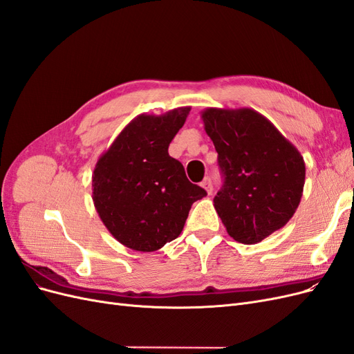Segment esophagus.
<instances>
[{
    "instance_id": "34e87169",
    "label": "esophagus",
    "mask_w": 354,
    "mask_h": 354,
    "mask_svg": "<svg viewBox=\"0 0 354 354\" xmlns=\"http://www.w3.org/2000/svg\"><path fill=\"white\" fill-rule=\"evenodd\" d=\"M201 186H202L203 189H205L209 195L212 194V189H214V187H212V180H211V177H205V178H203Z\"/></svg>"
}]
</instances>
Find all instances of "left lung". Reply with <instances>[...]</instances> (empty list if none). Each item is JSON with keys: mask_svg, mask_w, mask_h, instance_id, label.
Segmentation results:
<instances>
[{"mask_svg": "<svg viewBox=\"0 0 354 354\" xmlns=\"http://www.w3.org/2000/svg\"><path fill=\"white\" fill-rule=\"evenodd\" d=\"M202 120L223 177L214 207L234 241L261 242L298 208L306 178L303 156L252 109H207Z\"/></svg>", "mask_w": 354, "mask_h": 354, "instance_id": "1", "label": "left lung"}]
</instances>
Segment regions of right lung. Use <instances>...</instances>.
I'll return each instance as SVG.
<instances>
[{
    "label": "right lung",
    "instance_id": "obj_1",
    "mask_svg": "<svg viewBox=\"0 0 354 354\" xmlns=\"http://www.w3.org/2000/svg\"><path fill=\"white\" fill-rule=\"evenodd\" d=\"M189 111L137 116L95 165V209L115 239L128 248L151 252L174 241L192 203L207 195L205 189L190 183L180 160L168 155Z\"/></svg>",
    "mask_w": 354,
    "mask_h": 354
}]
</instances>
